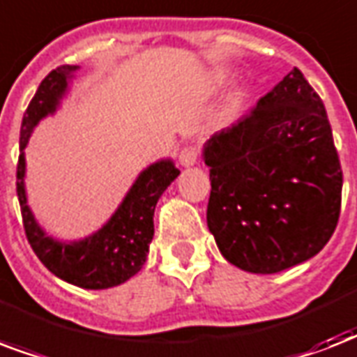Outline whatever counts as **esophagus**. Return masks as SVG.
<instances>
[{"mask_svg": "<svg viewBox=\"0 0 357 357\" xmlns=\"http://www.w3.org/2000/svg\"><path fill=\"white\" fill-rule=\"evenodd\" d=\"M197 160H198L197 146H185V148L179 151V165H181V167H192V165H197Z\"/></svg>", "mask_w": 357, "mask_h": 357, "instance_id": "esophagus-1", "label": "esophagus"}]
</instances>
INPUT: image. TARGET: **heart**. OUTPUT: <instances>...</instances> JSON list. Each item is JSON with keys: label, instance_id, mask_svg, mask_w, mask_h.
<instances>
[{"label": "heart", "instance_id": "heart-1", "mask_svg": "<svg viewBox=\"0 0 357 357\" xmlns=\"http://www.w3.org/2000/svg\"><path fill=\"white\" fill-rule=\"evenodd\" d=\"M227 80V75L225 73H213V75L208 78V89L209 91H215V89H219ZM241 108H243V97L241 95H234L232 99L228 100L227 106H225V110H222V121H232L239 112H241Z\"/></svg>", "mask_w": 357, "mask_h": 357}]
</instances>
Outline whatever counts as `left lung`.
Wrapping results in <instances>:
<instances>
[{
    "label": "left lung",
    "instance_id": "8db88e82",
    "mask_svg": "<svg viewBox=\"0 0 357 357\" xmlns=\"http://www.w3.org/2000/svg\"><path fill=\"white\" fill-rule=\"evenodd\" d=\"M208 228L228 262L277 273L335 232L342 170L322 99L294 67L238 123L204 146Z\"/></svg>",
    "mask_w": 357,
    "mask_h": 357
}]
</instances>
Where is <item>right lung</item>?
Here are the masks:
<instances>
[{
    "label": "right lung",
    "mask_w": 357,
    "mask_h": 357,
    "mask_svg": "<svg viewBox=\"0 0 357 357\" xmlns=\"http://www.w3.org/2000/svg\"><path fill=\"white\" fill-rule=\"evenodd\" d=\"M78 70V65H61L48 73L40 82L37 93L27 106L20 127V157L16 167V195L20 202L22 221L26 238L40 262L52 273L75 287L88 290L118 287L142 269L153 239V213L157 200L167 187L179 176V170L170 159L159 160L144 170L116 213L105 227L93 236L63 243L46 236L37 225L31 209L27 206L26 157L24 149L40 119L52 114L59 105V99L67 91L69 78Z\"/></svg>",
    "instance_id": "1"
}]
</instances>
